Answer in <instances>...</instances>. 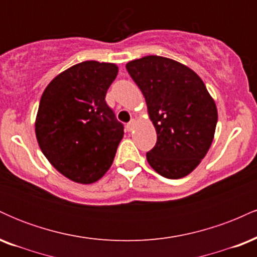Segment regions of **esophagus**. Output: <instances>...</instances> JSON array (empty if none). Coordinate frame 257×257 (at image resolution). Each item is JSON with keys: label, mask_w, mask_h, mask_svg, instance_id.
<instances>
[{"label": "esophagus", "mask_w": 257, "mask_h": 257, "mask_svg": "<svg viewBox=\"0 0 257 257\" xmlns=\"http://www.w3.org/2000/svg\"><path fill=\"white\" fill-rule=\"evenodd\" d=\"M134 123H135V120H134V119H132L131 122H129L128 124H126V126H125V128H126V131H128V132H131L132 129H133V126H134Z\"/></svg>", "instance_id": "1"}]
</instances>
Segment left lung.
I'll use <instances>...</instances> for the list:
<instances>
[{"mask_svg":"<svg viewBox=\"0 0 257 257\" xmlns=\"http://www.w3.org/2000/svg\"><path fill=\"white\" fill-rule=\"evenodd\" d=\"M145 96L157 143L146 153L159 175L180 179L196 169L213 143L214 99L193 70L173 59L149 55L125 65Z\"/></svg>","mask_w":257,"mask_h":257,"instance_id":"left-lung-1","label":"left lung"}]
</instances>
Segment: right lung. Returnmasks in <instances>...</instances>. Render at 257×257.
Returning a JSON list of instances; mask_svg holds the SVG:
<instances>
[{"label": "right lung", "mask_w": 257, "mask_h": 257, "mask_svg": "<svg viewBox=\"0 0 257 257\" xmlns=\"http://www.w3.org/2000/svg\"><path fill=\"white\" fill-rule=\"evenodd\" d=\"M117 73L114 64L83 61L59 73L41 96L35 122L41 151L78 184L104 176L124 134L105 101Z\"/></svg>", "instance_id": "1"}]
</instances>
